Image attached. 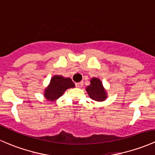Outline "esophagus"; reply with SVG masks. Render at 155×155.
Here are the masks:
<instances>
[{"label": "esophagus", "instance_id": "obj_1", "mask_svg": "<svg viewBox=\"0 0 155 155\" xmlns=\"http://www.w3.org/2000/svg\"><path fill=\"white\" fill-rule=\"evenodd\" d=\"M76 86L77 87H82L83 86V82H78V83H76Z\"/></svg>", "mask_w": 155, "mask_h": 155}]
</instances>
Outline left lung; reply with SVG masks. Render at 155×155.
Returning <instances> with one entry per match:
<instances>
[{
	"mask_svg": "<svg viewBox=\"0 0 155 155\" xmlns=\"http://www.w3.org/2000/svg\"><path fill=\"white\" fill-rule=\"evenodd\" d=\"M89 97L94 101H104L107 98V94L103 87V84L99 79L92 78L91 85L86 87Z\"/></svg>",
	"mask_w": 155,
	"mask_h": 155,
	"instance_id": "left-lung-1",
	"label": "left lung"
}]
</instances>
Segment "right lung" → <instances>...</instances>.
<instances>
[{"mask_svg":"<svg viewBox=\"0 0 155 155\" xmlns=\"http://www.w3.org/2000/svg\"><path fill=\"white\" fill-rule=\"evenodd\" d=\"M73 87H75V84L70 78L54 76L51 78L49 85L45 91V97L48 101H55L63 94L67 89Z\"/></svg>","mask_w":155,"mask_h":155,"instance_id":"right-lung-1","label":"right lung"}]
</instances>
